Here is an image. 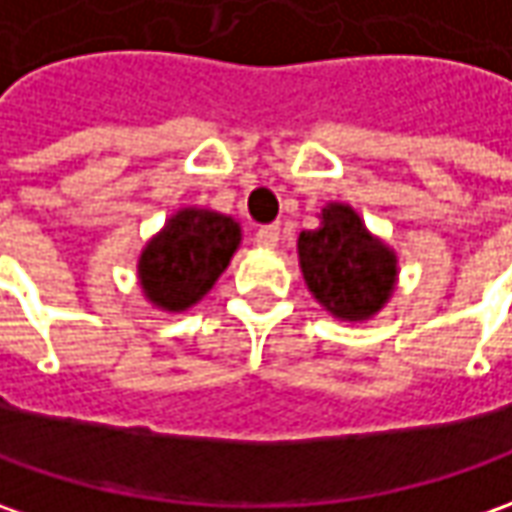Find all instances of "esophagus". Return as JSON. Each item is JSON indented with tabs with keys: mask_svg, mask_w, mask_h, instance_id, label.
I'll return each instance as SVG.
<instances>
[{
	"mask_svg": "<svg viewBox=\"0 0 512 512\" xmlns=\"http://www.w3.org/2000/svg\"><path fill=\"white\" fill-rule=\"evenodd\" d=\"M255 240L260 246H277V240H280V223H266V226H260L255 232Z\"/></svg>",
	"mask_w": 512,
	"mask_h": 512,
	"instance_id": "1",
	"label": "esophagus"
}]
</instances>
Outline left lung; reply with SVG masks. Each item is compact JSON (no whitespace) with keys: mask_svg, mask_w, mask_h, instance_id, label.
Masks as SVG:
<instances>
[{"mask_svg":"<svg viewBox=\"0 0 512 512\" xmlns=\"http://www.w3.org/2000/svg\"><path fill=\"white\" fill-rule=\"evenodd\" d=\"M297 249L311 294L337 317H371L394 289V252L371 238L348 206L323 209V226L303 232Z\"/></svg>","mask_w":512,"mask_h":512,"instance_id":"left-lung-1","label":"left lung"}]
</instances>
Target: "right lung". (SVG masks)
I'll list each match as a JSON object with an SVG mask.
<instances>
[{"label": "right lung", "mask_w": 512, "mask_h": 512, "mask_svg": "<svg viewBox=\"0 0 512 512\" xmlns=\"http://www.w3.org/2000/svg\"><path fill=\"white\" fill-rule=\"evenodd\" d=\"M238 243L240 226L232 218L184 209L147 243L138 263L141 286L161 309H189L221 277Z\"/></svg>", "instance_id": "1"}]
</instances>
